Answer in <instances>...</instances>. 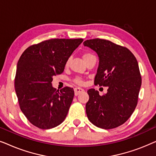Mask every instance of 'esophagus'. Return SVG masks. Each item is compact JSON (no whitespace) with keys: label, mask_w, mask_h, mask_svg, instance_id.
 <instances>
[{"label":"esophagus","mask_w":156,"mask_h":156,"mask_svg":"<svg viewBox=\"0 0 156 156\" xmlns=\"http://www.w3.org/2000/svg\"><path fill=\"white\" fill-rule=\"evenodd\" d=\"M74 94L75 96H77L80 94H82V92H84V90L83 89H81V88H79V87H76V88H74Z\"/></svg>","instance_id":"1"}]
</instances>
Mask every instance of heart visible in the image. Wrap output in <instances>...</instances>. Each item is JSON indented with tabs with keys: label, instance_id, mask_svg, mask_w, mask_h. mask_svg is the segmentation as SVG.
<instances>
[{
	"label": "heart",
	"instance_id": "b5f03b06",
	"mask_svg": "<svg viewBox=\"0 0 156 156\" xmlns=\"http://www.w3.org/2000/svg\"><path fill=\"white\" fill-rule=\"evenodd\" d=\"M92 56H94V55L91 54V53L89 52H86L83 53L82 58H83V59H84V62H86L87 59L89 58V57H92ZM69 62H70V59L69 58V59H67V61H66V62H65V67H69ZM72 82H73L75 84L80 85V86H81V85H82L83 84H84V81H83L82 78H81V77H76V78H74V80H72Z\"/></svg>",
	"mask_w": 156,
	"mask_h": 156
}]
</instances>
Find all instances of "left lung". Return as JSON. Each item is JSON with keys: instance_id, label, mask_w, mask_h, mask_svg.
Listing matches in <instances>:
<instances>
[{"instance_id": "obj_1", "label": "left lung", "mask_w": 156, "mask_h": 156, "mask_svg": "<svg viewBox=\"0 0 156 156\" xmlns=\"http://www.w3.org/2000/svg\"><path fill=\"white\" fill-rule=\"evenodd\" d=\"M97 53L99 65L94 85L108 87L100 96L94 89L87 91L86 113L90 122L104 129H114L130 118L137 106L141 76L137 59L129 49L104 39L84 42Z\"/></svg>"}]
</instances>
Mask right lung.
Here are the masks:
<instances>
[{
    "instance_id": "add662e5",
    "label": "right lung",
    "mask_w": 156,
    "mask_h": 156,
    "mask_svg": "<svg viewBox=\"0 0 156 156\" xmlns=\"http://www.w3.org/2000/svg\"><path fill=\"white\" fill-rule=\"evenodd\" d=\"M83 39H50L28 47L17 65L15 89L19 106L30 122L41 129L57 126L65 120L73 100V88L59 91L52 76L65 69V62Z\"/></svg>"
}]
</instances>
